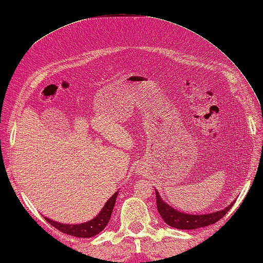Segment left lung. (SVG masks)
<instances>
[{"label":"left lung","mask_w":263,"mask_h":263,"mask_svg":"<svg viewBox=\"0 0 263 263\" xmlns=\"http://www.w3.org/2000/svg\"><path fill=\"white\" fill-rule=\"evenodd\" d=\"M156 203H157L159 215L163 218L166 224L174 228H177V230H197V228L215 224V222L221 219V218L227 214L228 210H230L233 205L232 203L224 210L212 212V214L208 215H187L173 209L172 206L166 204L159 197L157 191H156Z\"/></svg>","instance_id":"8db88e82"}]
</instances>
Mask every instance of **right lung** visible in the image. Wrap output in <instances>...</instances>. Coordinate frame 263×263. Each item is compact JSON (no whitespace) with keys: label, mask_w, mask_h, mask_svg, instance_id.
<instances>
[{"label":"right lung","mask_w":263,"mask_h":263,"mask_svg":"<svg viewBox=\"0 0 263 263\" xmlns=\"http://www.w3.org/2000/svg\"><path fill=\"white\" fill-rule=\"evenodd\" d=\"M117 197V192L114 193L113 197L108 199L107 203L104 205L103 210L99 212V215L93 218L92 220L85 222V224H78V225H66V224H61V222L54 221L52 219H48L45 217L46 221L48 224H51L53 227L57 228L60 232H62L66 235L76 236V237H92L97 235L98 233L102 232L106 225L108 224L109 218L111 215V211L115 205V201Z\"/></svg>","instance_id":"add662e5"}]
</instances>
